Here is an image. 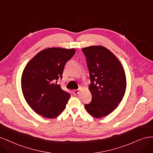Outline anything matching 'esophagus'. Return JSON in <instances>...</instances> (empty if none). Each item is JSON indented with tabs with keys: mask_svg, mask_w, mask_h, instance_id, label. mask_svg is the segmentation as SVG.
<instances>
[{
	"mask_svg": "<svg viewBox=\"0 0 153 153\" xmlns=\"http://www.w3.org/2000/svg\"><path fill=\"white\" fill-rule=\"evenodd\" d=\"M78 93H79V90H74L73 91V94L74 95H77Z\"/></svg>",
	"mask_w": 153,
	"mask_h": 153,
	"instance_id": "esophagus-1",
	"label": "esophagus"
}]
</instances>
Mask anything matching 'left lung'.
<instances>
[{
	"instance_id": "obj_1",
	"label": "left lung",
	"mask_w": 153,
	"mask_h": 153,
	"mask_svg": "<svg viewBox=\"0 0 153 153\" xmlns=\"http://www.w3.org/2000/svg\"><path fill=\"white\" fill-rule=\"evenodd\" d=\"M86 58L92 99L85 107L96 118L114 111L125 95L126 79L121 62L110 50L102 46L82 49Z\"/></svg>"
}]
</instances>
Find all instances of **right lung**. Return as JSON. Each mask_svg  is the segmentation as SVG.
I'll return each mask as SVG.
<instances>
[{"instance_id":"right-lung-1","label":"right lung","mask_w":153,"mask_h":153,"mask_svg":"<svg viewBox=\"0 0 153 153\" xmlns=\"http://www.w3.org/2000/svg\"><path fill=\"white\" fill-rule=\"evenodd\" d=\"M75 53L74 49L48 48L38 53L25 67L21 81L24 98L42 117L55 118L65 109L71 95L57 81Z\"/></svg>"}]
</instances>
